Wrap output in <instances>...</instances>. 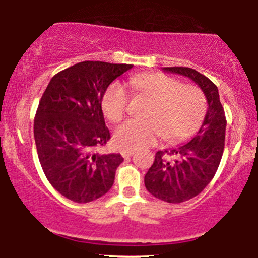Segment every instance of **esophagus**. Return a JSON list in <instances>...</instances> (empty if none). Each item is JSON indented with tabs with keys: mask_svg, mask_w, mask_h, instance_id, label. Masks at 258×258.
Masks as SVG:
<instances>
[{
	"mask_svg": "<svg viewBox=\"0 0 258 258\" xmlns=\"http://www.w3.org/2000/svg\"><path fill=\"white\" fill-rule=\"evenodd\" d=\"M134 153H135V151H134V150H122V151H121V155L123 156L124 158L131 157V156L134 155Z\"/></svg>",
	"mask_w": 258,
	"mask_h": 258,
	"instance_id": "1",
	"label": "esophagus"
}]
</instances>
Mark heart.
<instances>
[{"label": "heart", "instance_id": "obj_1", "mask_svg": "<svg viewBox=\"0 0 258 258\" xmlns=\"http://www.w3.org/2000/svg\"><path fill=\"white\" fill-rule=\"evenodd\" d=\"M130 85L137 95L152 100L147 119H128L114 131V142L127 150L146 148L157 144L163 136L168 142L188 139L201 126L207 111L204 91L194 85H182L163 74L135 75ZM130 97L119 82L111 83L102 96V111L111 122L123 118Z\"/></svg>", "mask_w": 258, "mask_h": 258}]
</instances>
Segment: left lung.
<instances>
[{
	"label": "left lung",
	"mask_w": 258,
	"mask_h": 258,
	"mask_svg": "<svg viewBox=\"0 0 258 258\" xmlns=\"http://www.w3.org/2000/svg\"><path fill=\"white\" fill-rule=\"evenodd\" d=\"M165 71L189 77L204 91L209 103L201 128L188 144L158 151L145 176L151 195L168 204H181L204 191L215 176L225 148L226 114L218 88L205 75L189 67H165Z\"/></svg>",
	"instance_id": "obj_1"
}]
</instances>
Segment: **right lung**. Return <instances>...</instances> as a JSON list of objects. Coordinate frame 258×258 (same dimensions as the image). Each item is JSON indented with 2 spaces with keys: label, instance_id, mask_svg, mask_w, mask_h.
<instances>
[{
  "label": "right lung",
  "instance_id": "1",
  "mask_svg": "<svg viewBox=\"0 0 258 258\" xmlns=\"http://www.w3.org/2000/svg\"><path fill=\"white\" fill-rule=\"evenodd\" d=\"M132 64L83 61L54 75L35 114L36 148L45 176L57 192L79 204L110 191L119 153H100L111 139L102 96Z\"/></svg>",
  "mask_w": 258,
  "mask_h": 258
}]
</instances>
